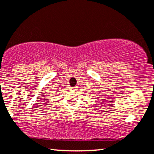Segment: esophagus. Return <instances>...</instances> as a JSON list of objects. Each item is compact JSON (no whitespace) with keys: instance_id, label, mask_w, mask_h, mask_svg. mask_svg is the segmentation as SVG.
Returning <instances> with one entry per match:
<instances>
[{"instance_id":"34e87169","label":"esophagus","mask_w":154,"mask_h":154,"mask_svg":"<svg viewBox=\"0 0 154 154\" xmlns=\"http://www.w3.org/2000/svg\"><path fill=\"white\" fill-rule=\"evenodd\" d=\"M71 88H72V89H76V88H77V86H75V87H72Z\"/></svg>"}]
</instances>
